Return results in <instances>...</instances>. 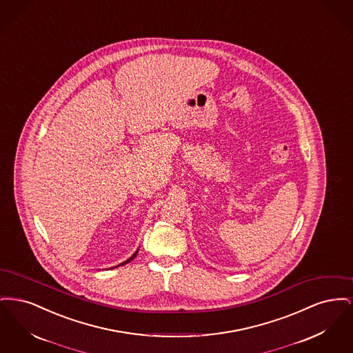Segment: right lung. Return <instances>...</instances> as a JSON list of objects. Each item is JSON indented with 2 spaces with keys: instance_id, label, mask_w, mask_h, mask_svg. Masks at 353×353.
I'll return each mask as SVG.
<instances>
[{
  "instance_id": "obj_1",
  "label": "right lung",
  "mask_w": 353,
  "mask_h": 353,
  "mask_svg": "<svg viewBox=\"0 0 353 353\" xmlns=\"http://www.w3.org/2000/svg\"><path fill=\"white\" fill-rule=\"evenodd\" d=\"M136 254H137V252H134V255H132V256H131V258H130V259H128V261H125V262H124V263H121V265H125V263H128V262H131V261H132V259H134V256H136Z\"/></svg>"
}]
</instances>
